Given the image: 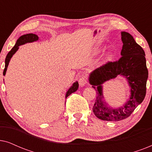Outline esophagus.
Here are the masks:
<instances>
[{
	"mask_svg": "<svg viewBox=\"0 0 152 152\" xmlns=\"http://www.w3.org/2000/svg\"><path fill=\"white\" fill-rule=\"evenodd\" d=\"M88 82V80H87L86 76L85 75H82L80 77V78L79 79V84L81 86H84L87 84Z\"/></svg>",
	"mask_w": 152,
	"mask_h": 152,
	"instance_id": "1",
	"label": "esophagus"
}]
</instances>
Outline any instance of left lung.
Returning <instances> with one entry per match:
<instances>
[{"label": "left lung", "mask_w": 152, "mask_h": 152, "mask_svg": "<svg viewBox=\"0 0 152 152\" xmlns=\"http://www.w3.org/2000/svg\"><path fill=\"white\" fill-rule=\"evenodd\" d=\"M123 43L122 57L115 61H108L93 71L89 77V83L97 91L93 111L99 119L107 121H120L129 117L146 95L148 70L145 51L135 41L129 33L122 32ZM120 74L125 76L131 87L130 100L118 109L109 107L103 100L101 84Z\"/></svg>", "instance_id": "left-lung-1"}]
</instances>
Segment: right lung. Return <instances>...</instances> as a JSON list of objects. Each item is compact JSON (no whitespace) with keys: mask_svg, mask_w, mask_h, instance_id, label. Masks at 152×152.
<instances>
[{"mask_svg":"<svg viewBox=\"0 0 152 152\" xmlns=\"http://www.w3.org/2000/svg\"><path fill=\"white\" fill-rule=\"evenodd\" d=\"M38 39H39L38 36H37V35H36V34H24V35H23V36L20 37L18 39V40H17V41H16L15 45H14V46L12 48L11 50H10L9 53H8L7 56H6L5 69H4V70H3V75H5V73H6V70H7V68L8 64H9V62L10 61V59H11L14 54L18 50V46H19V45H20L25 44V43H30V42H33V41H37V40H38ZM78 86H79L78 82H75L74 84H72V86L69 88V90H68L67 92H66V98L68 96H69V95L71 94V93L75 92V91L77 90Z\"/></svg>","mask_w":152,"mask_h":152,"instance_id":"right-lung-1","label":"right lung"}]
</instances>
